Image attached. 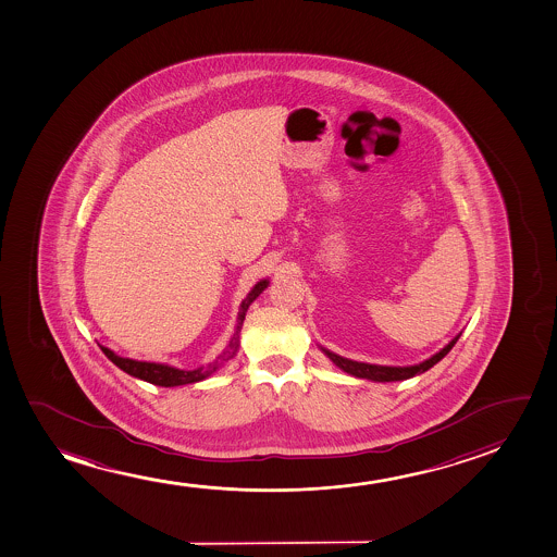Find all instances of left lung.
<instances>
[{"label":"left lung","mask_w":557,"mask_h":557,"mask_svg":"<svg viewBox=\"0 0 557 557\" xmlns=\"http://www.w3.org/2000/svg\"><path fill=\"white\" fill-rule=\"evenodd\" d=\"M458 337H460V334L450 344L445 345L440 352H435L431 359L414 364V367H380V364H369V362L349 361V359H344L336 352H330L326 349H322V351L329 355L336 367H339L347 374H351V376L364 377V380H372V382H399V380H408V377L416 376V374H422L425 370H430L433 364H437L455 347Z\"/></svg>","instance_id":"obj_1"}]
</instances>
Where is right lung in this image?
Wrapping results in <instances>:
<instances>
[{"label": "right lung", "instance_id": "add662e5", "mask_svg": "<svg viewBox=\"0 0 557 557\" xmlns=\"http://www.w3.org/2000/svg\"><path fill=\"white\" fill-rule=\"evenodd\" d=\"M267 284H269L267 281H261V283L256 284V286L251 288L250 294L246 296V299L243 301V306H240V311H238V322H236L235 336L231 339L227 351H223V355H220V359H218V361L212 362V364H208V369L180 370L173 369V367H168V364H158V362L134 361V359L117 357L116 352L110 351V349L102 347V345H99V347H101L102 352L109 357L110 361L116 364L117 369L124 370V372L129 374V376L145 380V382H149V384L162 385V387L195 384V382L205 380V377L210 376L212 372L220 369L221 362L228 361L231 357H235L236 351H238V334H240V329H243L246 311H248V307L251 306V301L258 298L261 292L265 290Z\"/></svg>", "mask_w": 557, "mask_h": 557}]
</instances>
